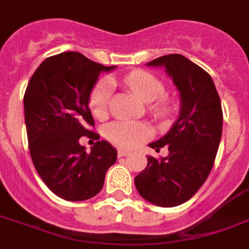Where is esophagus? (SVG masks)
I'll list each match as a JSON object with an SVG mask.
<instances>
[{
	"label": "esophagus",
	"mask_w": 249,
	"mask_h": 249,
	"mask_svg": "<svg viewBox=\"0 0 249 249\" xmlns=\"http://www.w3.org/2000/svg\"><path fill=\"white\" fill-rule=\"evenodd\" d=\"M127 154H129V151L125 150V149H119V150H118L119 157H126Z\"/></svg>",
	"instance_id": "esophagus-1"
}]
</instances>
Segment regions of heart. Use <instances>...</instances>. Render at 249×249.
Returning <instances> with one entry per match:
<instances>
[{"label": "heart", "instance_id": "obj_1", "mask_svg": "<svg viewBox=\"0 0 249 249\" xmlns=\"http://www.w3.org/2000/svg\"><path fill=\"white\" fill-rule=\"evenodd\" d=\"M123 83L130 90H133L142 101L148 104L158 100L160 96H163L165 91L160 80L145 71H133L123 79ZM111 91V83L107 79L100 80L92 90L90 107L96 118L103 119L107 116ZM151 110L157 115H160L166 112L168 107L164 103H160L154 105ZM105 135L115 145L122 148H134L144 142L150 135V131L148 126L142 123L118 122L112 123L107 127Z\"/></svg>", "mask_w": 249, "mask_h": 249}]
</instances>
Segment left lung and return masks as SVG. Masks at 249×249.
Segmentation results:
<instances>
[{"mask_svg":"<svg viewBox=\"0 0 249 249\" xmlns=\"http://www.w3.org/2000/svg\"><path fill=\"white\" fill-rule=\"evenodd\" d=\"M146 66L165 70L179 92L180 109L170 130L149 144L157 151L166 145L168 157H146L148 165L134 181L144 199L170 208L189 200L208 178L222 138L223 112L211 75L183 55L161 56Z\"/></svg>","mask_w":249,"mask_h":249,"instance_id":"obj_1","label":"left lung"}]
</instances>
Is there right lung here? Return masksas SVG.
Here are the masks:
<instances>
[{
	"label": "right lung",
	"mask_w": 249,
	"mask_h": 249,
	"mask_svg": "<svg viewBox=\"0 0 249 249\" xmlns=\"http://www.w3.org/2000/svg\"><path fill=\"white\" fill-rule=\"evenodd\" d=\"M115 66L62 53L41 62L23 98L29 148L38 176L56 196L70 202L90 199L101 190L118 151L107 140L88 153L81 137L100 138L89 127L94 119L90 95L101 72Z\"/></svg>",
	"instance_id": "1"
}]
</instances>
